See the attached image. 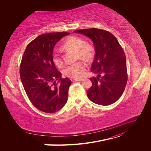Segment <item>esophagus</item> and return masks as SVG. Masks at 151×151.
<instances>
[{
  "instance_id": "esophagus-1",
  "label": "esophagus",
  "mask_w": 151,
  "mask_h": 151,
  "mask_svg": "<svg viewBox=\"0 0 151 151\" xmlns=\"http://www.w3.org/2000/svg\"><path fill=\"white\" fill-rule=\"evenodd\" d=\"M83 79H72V82H77V81H83Z\"/></svg>"
}]
</instances>
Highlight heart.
<instances>
[{"label": "heart", "mask_w": 151, "mask_h": 151, "mask_svg": "<svg viewBox=\"0 0 151 151\" xmlns=\"http://www.w3.org/2000/svg\"><path fill=\"white\" fill-rule=\"evenodd\" d=\"M63 46L67 49L76 51L77 58L88 59L92 56L93 52V47L89 43H84L83 39L77 36H70L64 42ZM53 61L58 67H62L63 64L62 58L57 52H55L53 54ZM86 71V63L79 61L67 65L64 69V74L71 78L79 79L85 75Z\"/></svg>", "instance_id": "heart-1"}]
</instances>
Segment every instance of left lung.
Returning <instances> with one entry per match:
<instances>
[{
    "instance_id": "obj_1",
    "label": "left lung",
    "mask_w": 151,
    "mask_h": 151,
    "mask_svg": "<svg viewBox=\"0 0 151 151\" xmlns=\"http://www.w3.org/2000/svg\"><path fill=\"white\" fill-rule=\"evenodd\" d=\"M93 41L95 57L91 70L98 74L90 78L92 86L87 91L91 101L103 106L115 103L122 95L127 83L126 57L115 36L98 28L74 31Z\"/></svg>"
}]
</instances>
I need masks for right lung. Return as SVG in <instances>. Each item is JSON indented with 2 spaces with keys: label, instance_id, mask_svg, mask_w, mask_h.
Masks as SVG:
<instances>
[{
  "label": "right lung",
  "instance_id": "obj_1",
  "mask_svg": "<svg viewBox=\"0 0 151 151\" xmlns=\"http://www.w3.org/2000/svg\"><path fill=\"white\" fill-rule=\"evenodd\" d=\"M69 34L40 35L28 45L22 58L19 74L25 92L33 106L45 113L59 111L67 101L71 81L62 77L53 61V52L58 41Z\"/></svg>",
  "mask_w": 151,
  "mask_h": 151
}]
</instances>
